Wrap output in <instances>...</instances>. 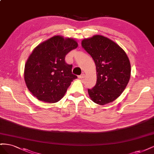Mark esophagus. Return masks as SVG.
I'll list each match as a JSON object with an SVG mask.
<instances>
[{"label": "esophagus", "instance_id": "1", "mask_svg": "<svg viewBox=\"0 0 154 154\" xmlns=\"http://www.w3.org/2000/svg\"><path fill=\"white\" fill-rule=\"evenodd\" d=\"M85 78V74L84 73L82 74L81 75L79 76V78H80V79H83V78Z\"/></svg>", "mask_w": 154, "mask_h": 154}]
</instances>
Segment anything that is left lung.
<instances>
[{
  "instance_id": "8db88e82",
  "label": "left lung",
  "mask_w": 154,
  "mask_h": 154,
  "mask_svg": "<svg viewBox=\"0 0 154 154\" xmlns=\"http://www.w3.org/2000/svg\"><path fill=\"white\" fill-rule=\"evenodd\" d=\"M82 46L96 67V84L88 89V95L98 105L111 103L122 94L130 80L131 67L127 54L114 41L99 35L83 39Z\"/></svg>"
}]
</instances>
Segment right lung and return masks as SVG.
Masks as SVG:
<instances>
[{"label":"right lung","mask_w":154,"mask_h":154,"mask_svg":"<svg viewBox=\"0 0 154 154\" xmlns=\"http://www.w3.org/2000/svg\"><path fill=\"white\" fill-rule=\"evenodd\" d=\"M78 46L74 39L57 35L32 51L25 64L24 80L27 88L38 100L58 102L77 78L72 73V66L66 63L65 58Z\"/></svg>","instance_id":"1"}]
</instances>
